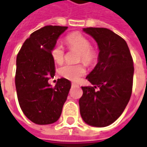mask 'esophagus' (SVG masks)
Returning a JSON list of instances; mask_svg holds the SVG:
<instances>
[{
    "mask_svg": "<svg viewBox=\"0 0 147 147\" xmlns=\"http://www.w3.org/2000/svg\"><path fill=\"white\" fill-rule=\"evenodd\" d=\"M71 85H72V86H78V84H76V83H72V84H71Z\"/></svg>",
    "mask_w": 147,
    "mask_h": 147,
    "instance_id": "34e87169",
    "label": "esophagus"
}]
</instances>
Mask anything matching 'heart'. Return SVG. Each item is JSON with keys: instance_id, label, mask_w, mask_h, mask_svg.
Masks as SVG:
<instances>
[{"instance_id": "heart-1", "label": "heart", "mask_w": 147, "mask_h": 147, "mask_svg": "<svg viewBox=\"0 0 147 147\" xmlns=\"http://www.w3.org/2000/svg\"><path fill=\"white\" fill-rule=\"evenodd\" d=\"M65 43L68 49L79 51L77 61H82L88 66H91L96 62L98 52L94 48L91 47V41L85 36L80 32H72L65 38ZM51 54L55 62L62 63L64 59V49L63 46L56 44L52 47ZM86 72L85 67L82 63L65 64L59 68V73L61 76L69 80L77 81Z\"/></svg>"}]
</instances>
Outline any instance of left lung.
I'll list each match as a JSON object with an SVG mask.
<instances>
[{"instance_id":"obj_1","label":"left lung","mask_w":147,"mask_h":147,"mask_svg":"<svg viewBox=\"0 0 147 147\" xmlns=\"http://www.w3.org/2000/svg\"><path fill=\"white\" fill-rule=\"evenodd\" d=\"M83 30L97 42L99 53L98 63L86 77L94 87H82L83 95L79 100L80 115L88 125L107 127L122 115L130 100L133 59L127 42L111 30L105 28Z\"/></svg>"}]
</instances>
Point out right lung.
<instances>
[{"instance_id":"right-lung-1","label":"right lung","mask_w":147,"mask_h":147,"mask_svg":"<svg viewBox=\"0 0 147 147\" xmlns=\"http://www.w3.org/2000/svg\"><path fill=\"white\" fill-rule=\"evenodd\" d=\"M67 28L48 25L35 31L17 54L18 102L24 115L36 124H51L59 119L70 91L71 82L64 78L59 79L55 87L49 84L56 73L51 50Z\"/></svg>"}]
</instances>
